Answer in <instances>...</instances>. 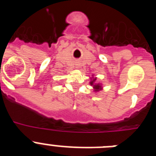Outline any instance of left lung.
<instances>
[{"instance_id":"obj_1","label":"left lung","mask_w":156,"mask_h":156,"mask_svg":"<svg viewBox=\"0 0 156 156\" xmlns=\"http://www.w3.org/2000/svg\"><path fill=\"white\" fill-rule=\"evenodd\" d=\"M95 80H96V79H93V80H92L91 82H90V84L94 85V81H95ZM101 87L99 84L94 85V89H95V91H96V90H100Z\"/></svg>"}]
</instances>
